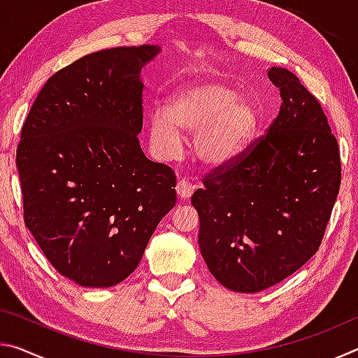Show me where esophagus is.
Listing matches in <instances>:
<instances>
[{
  "mask_svg": "<svg viewBox=\"0 0 358 358\" xmlns=\"http://www.w3.org/2000/svg\"><path fill=\"white\" fill-rule=\"evenodd\" d=\"M175 191H177L180 199H189L194 192V185L187 180H180L177 183V187H175Z\"/></svg>",
  "mask_w": 358,
  "mask_h": 358,
  "instance_id": "obj_1",
  "label": "esophagus"
}]
</instances>
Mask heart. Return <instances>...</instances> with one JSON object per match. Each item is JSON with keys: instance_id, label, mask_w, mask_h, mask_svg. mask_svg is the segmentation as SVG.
<instances>
[{"instance_id": "1", "label": "heart", "mask_w": 358, "mask_h": 358, "mask_svg": "<svg viewBox=\"0 0 358 358\" xmlns=\"http://www.w3.org/2000/svg\"><path fill=\"white\" fill-rule=\"evenodd\" d=\"M260 124L254 102L216 78L187 82L172 94L166 110L148 117V138L155 153L172 159L181 132L192 134V151L207 167L229 164L250 147Z\"/></svg>"}]
</instances>
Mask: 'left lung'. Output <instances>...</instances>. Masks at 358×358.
<instances>
[{"label":"left lung","mask_w":358,"mask_h":358,"mask_svg":"<svg viewBox=\"0 0 358 358\" xmlns=\"http://www.w3.org/2000/svg\"><path fill=\"white\" fill-rule=\"evenodd\" d=\"M281 107L266 136L192 194L199 248L210 273L234 292L254 294L286 280L322 241L341 162L316 98L284 68H270Z\"/></svg>","instance_id":"1"}]
</instances>
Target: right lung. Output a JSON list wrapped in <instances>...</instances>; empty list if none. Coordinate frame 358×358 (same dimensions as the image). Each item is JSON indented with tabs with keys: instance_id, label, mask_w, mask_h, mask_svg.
<instances>
[{
	"instance_id": "1",
	"label": "right lung",
	"mask_w": 358,
	"mask_h": 358,
	"mask_svg": "<svg viewBox=\"0 0 358 358\" xmlns=\"http://www.w3.org/2000/svg\"><path fill=\"white\" fill-rule=\"evenodd\" d=\"M157 45L101 50L45 82L22 128L17 169L25 224L55 268L82 287H112L173 208L172 169L150 161L142 71Z\"/></svg>"
}]
</instances>
